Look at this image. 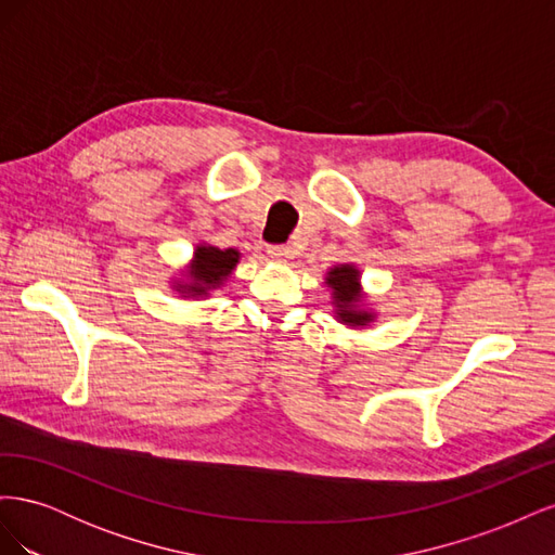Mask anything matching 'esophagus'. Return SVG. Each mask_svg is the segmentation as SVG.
I'll list each match as a JSON object with an SVG mask.
<instances>
[{
	"label": "esophagus",
	"mask_w": 555,
	"mask_h": 555,
	"mask_svg": "<svg viewBox=\"0 0 555 555\" xmlns=\"http://www.w3.org/2000/svg\"><path fill=\"white\" fill-rule=\"evenodd\" d=\"M292 247L289 245H271L268 247V257L271 259H275V261H287V259H292Z\"/></svg>",
	"instance_id": "obj_1"
}]
</instances>
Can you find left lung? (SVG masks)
Instances as JSON below:
<instances>
[{
	"label": "left lung",
	"mask_w": 555,
	"mask_h": 555,
	"mask_svg": "<svg viewBox=\"0 0 555 555\" xmlns=\"http://www.w3.org/2000/svg\"><path fill=\"white\" fill-rule=\"evenodd\" d=\"M326 284L333 289V304H335V314L343 324L349 326H365L367 322H373V314L365 310H357V304L361 300V282H359V271L354 266H335L326 275Z\"/></svg>",
	"instance_id": "left-lung-1"
}]
</instances>
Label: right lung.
<instances>
[{
    "mask_svg": "<svg viewBox=\"0 0 555 555\" xmlns=\"http://www.w3.org/2000/svg\"><path fill=\"white\" fill-rule=\"evenodd\" d=\"M241 255L233 247L220 249L212 245H198L194 251V263L190 268V282L178 284V292L190 296H206L210 289L220 287V284L231 275L236 268Z\"/></svg>",
    "mask_w": 555,
    "mask_h": 555,
    "instance_id": "right-lung-1",
    "label": "right lung"
}]
</instances>
